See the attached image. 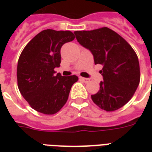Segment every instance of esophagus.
<instances>
[{
    "instance_id": "esophagus-1",
    "label": "esophagus",
    "mask_w": 152,
    "mask_h": 152,
    "mask_svg": "<svg viewBox=\"0 0 152 152\" xmlns=\"http://www.w3.org/2000/svg\"><path fill=\"white\" fill-rule=\"evenodd\" d=\"M80 80H81L82 81H83V82H84V83H88V82H89V81H90V80H89V79H88V78H84V77H80Z\"/></svg>"
}]
</instances>
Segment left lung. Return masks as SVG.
Listing matches in <instances>:
<instances>
[{
	"label": "left lung",
	"instance_id": "left-lung-1",
	"mask_svg": "<svg viewBox=\"0 0 152 152\" xmlns=\"http://www.w3.org/2000/svg\"><path fill=\"white\" fill-rule=\"evenodd\" d=\"M77 42L93 54L95 64H102L100 89L91 99L106 111H113L131 99L140 83L137 53L118 33L108 27L74 32Z\"/></svg>",
	"mask_w": 152,
	"mask_h": 152
}]
</instances>
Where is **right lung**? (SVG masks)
Returning <instances> with one entry per match:
<instances>
[{
	"mask_svg": "<svg viewBox=\"0 0 152 152\" xmlns=\"http://www.w3.org/2000/svg\"><path fill=\"white\" fill-rule=\"evenodd\" d=\"M69 31L44 30L25 46L17 64L18 88L32 108L44 114H54L66 103L75 75L62 76L55 68L61 63V48L74 40Z\"/></svg>",
	"mask_w": 152,
	"mask_h": 152,
	"instance_id": "add662e5",
	"label": "right lung"
}]
</instances>
